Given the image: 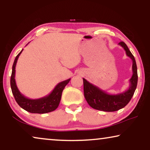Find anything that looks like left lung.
I'll use <instances>...</instances> for the list:
<instances>
[{"mask_svg": "<svg viewBox=\"0 0 150 150\" xmlns=\"http://www.w3.org/2000/svg\"><path fill=\"white\" fill-rule=\"evenodd\" d=\"M118 44L124 49L127 56L132 61V76L129 81L130 86L123 93L109 94L83 79L84 96L89 105L94 109L106 112H113L120 110L128 104L136 90L138 81L136 61L124 42H121Z\"/></svg>", "mask_w": 150, "mask_h": 150, "instance_id": "1", "label": "left lung"}]
</instances>
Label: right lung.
Segmentation results:
<instances>
[{"mask_svg": "<svg viewBox=\"0 0 150 150\" xmlns=\"http://www.w3.org/2000/svg\"><path fill=\"white\" fill-rule=\"evenodd\" d=\"M23 49L19 54L16 56L14 60L13 66H12V73L11 76V88L12 93L14 96L16 101L20 107L23 108L26 111L31 113H47L52 112L57 109L60 103L61 95L63 90L64 89L65 86L69 83L71 79L65 80L64 81L61 82L57 84L54 89L48 96L45 97L39 98V99H30L24 96L23 94L20 93L18 88L16 85L15 74H16V65L17 63L18 57L21 54Z\"/></svg>", "mask_w": 150, "mask_h": 150, "instance_id": "add662e5", "label": "right lung"}]
</instances>
